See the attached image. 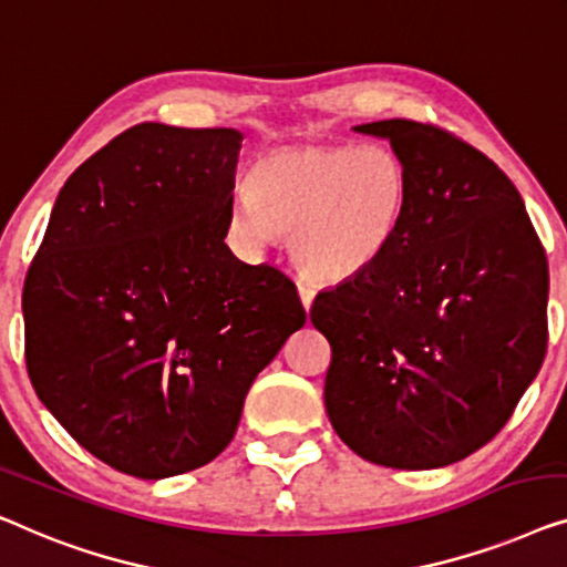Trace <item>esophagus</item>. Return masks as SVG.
<instances>
[{
  "mask_svg": "<svg viewBox=\"0 0 567 567\" xmlns=\"http://www.w3.org/2000/svg\"><path fill=\"white\" fill-rule=\"evenodd\" d=\"M298 292H300V300H302V308H310V306H313V298H316V287L313 285H310L308 280H306V277H300V280H298Z\"/></svg>",
  "mask_w": 567,
  "mask_h": 567,
  "instance_id": "34e87169",
  "label": "esophagus"
}]
</instances>
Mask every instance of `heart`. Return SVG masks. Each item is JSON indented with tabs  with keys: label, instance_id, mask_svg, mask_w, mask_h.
Here are the masks:
<instances>
[{
	"label": "heart",
	"instance_id": "obj_1",
	"mask_svg": "<svg viewBox=\"0 0 567 567\" xmlns=\"http://www.w3.org/2000/svg\"><path fill=\"white\" fill-rule=\"evenodd\" d=\"M409 174L393 151L354 143L285 146L254 164L230 203V234L261 251L290 236L292 259L313 280L362 275L401 236Z\"/></svg>",
	"mask_w": 567,
	"mask_h": 567
}]
</instances>
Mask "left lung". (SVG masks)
<instances>
[{
  "mask_svg": "<svg viewBox=\"0 0 567 567\" xmlns=\"http://www.w3.org/2000/svg\"><path fill=\"white\" fill-rule=\"evenodd\" d=\"M409 174L395 244L316 295L331 344L323 401L360 457L395 470L465 460L512 419L547 352V257L514 182L444 127L378 121Z\"/></svg>",
  "mask_w": 567,
  "mask_h": 567,
  "instance_id": "1",
  "label": "left lung"
}]
</instances>
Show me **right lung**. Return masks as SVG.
I'll list each match as a JSON object with an SVG mask.
<instances>
[{
  "mask_svg": "<svg viewBox=\"0 0 567 567\" xmlns=\"http://www.w3.org/2000/svg\"><path fill=\"white\" fill-rule=\"evenodd\" d=\"M244 135L127 127L61 187L22 287L38 398L110 467L162 481L234 440L251 382L306 323L298 287L228 249Z\"/></svg>",
  "mask_w": 567,
  "mask_h": 567,
  "instance_id": "add662e5",
  "label": "right lung"
}]
</instances>
